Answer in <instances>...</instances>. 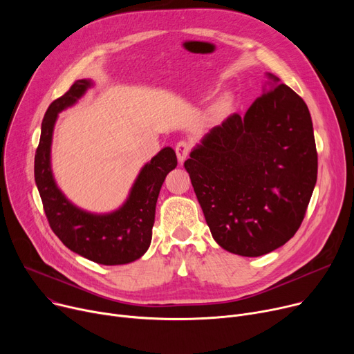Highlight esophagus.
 Segmentation results:
<instances>
[{
  "label": "esophagus",
  "mask_w": 354,
  "mask_h": 354,
  "mask_svg": "<svg viewBox=\"0 0 354 354\" xmlns=\"http://www.w3.org/2000/svg\"><path fill=\"white\" fill-rule=\"evenodd\" d=\"M175 151H176V156H178L179 163H182L185 159L188 158V155H189V152H191V145H189L188 142L180 140L179 143H176Z\"/></svg>",
  "instance_id": "34e87169"
}]
</instances>
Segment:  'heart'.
Returning a JSON list of instances; mask_svg holds the SVG:
<instances>
[{
  "label": "heart",
  "instance_id": "1",
  "mask_svg": "<svg viewBox=\"0 0 354 354\" xmlns=\"http://www.w3.org/2000/svg\"><path fill=\"white\" fill-rule=\"evenodd\" d=\"M230 104H231V99H230L228 96L222 97V99L219 100V103H218V110H219V111H224Z\"/></svg>",
  "mask_w": 354,
  "mask_h": 354
}]
</instances>
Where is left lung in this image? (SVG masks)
Instances as JSON below:
<instances>
[{
	"mask_svg": "<svg viewBox=\"0 0 354 354\" xmlns=\"http://www.w3.org/2000/svg\"><path fill=\"white\" fill-rule=\"evenodd\" d=\"M267 77L247 113L212 127L183 163L216 244L243 257L294 236L317 180L308 107L274 74Z\"/></svg>",
	"mask_w": 354,
	"mask_h": 354,
	"instance_id": "obj_1",
	"label": "left lung"
}]
</instances>
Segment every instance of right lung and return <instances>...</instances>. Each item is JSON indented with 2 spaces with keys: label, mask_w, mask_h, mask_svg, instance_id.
Returning a JSON list of instances; mask_svg holds the SVG:
<instances>
[{
  "label": "right lung",
  "mask_w": 354,
  "mask_h": 354,
  "mask_svg": "<svg viewBox=\"0 0 354 354\" xmlns=\"http://www.w3.org/2000/svg\"><path fill=\"white\" fill-rule=\"evenodd\" d=\"M91 86L88 79L77 80L66 95L48 106L35 151L34 178L48 224L62 243L93 263L122 266L136 261L151 245L158 196L178 159L172 147H163L142 167L129 196L113 212L93 214L71 203L57 187L51 171L53 132L60 111L76 104Z\"/></svg>",
  "instance_id": "add662e5"
}]
</instances>
